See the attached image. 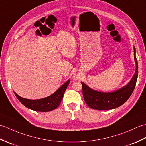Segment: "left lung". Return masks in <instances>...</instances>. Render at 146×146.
<instances>
[{
    "label": "left lung",
    "instance_id": "left-lung-1",
    "mask_svg": "<svg viewBox=\"0 0 146 146\" xmlns=\"http://www.w3.org/2000/svg\"><path fill=\"white\" fill-rule=\"evenodd\" d=\"M134 60L136 64L135 72L127 85L113 92L105 93L94 90L82 82L83 98L88 107L98 110L113 109L123 104L131 97L137 82L138 76V63L135 57L134 47Z\"/></svg>",
    "mask_w": 146,
    "mask_h": 146
}]
</instances>
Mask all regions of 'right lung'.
Wrapping results in <instances>:
<instances>
[{
	"instance_id": "obj_1",
	"label": "right lung",
	"mask_w": 146,
	"mask_h": 146,
	"mask_svg": "<svg viewBox=\"0 0 146 146\" xmlns=\"http://www.w3.org/2000/svg\"><path fill=\"white\" fill-rule=\"evenodd\" d=\"M70 80L65 82L60 88H59L54 94L49 97L38 100H30L20 97L14 92L15 95L22 104L27 108L37 111H49L55 110L60 105L65 90L69 85Z\"/></svg>"
}]
</instances>
